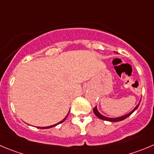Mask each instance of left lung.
I'll use <instances>...</instances> for the list:
<instances>
[{
  "mask_svg": "<svg viewBox=\"0 0 154 154\" xmlns=\"http://www.w3.org/2000/svg\"><path fill=\"white\" fill-rule=\"evenodd\" d=\"M139 105H140V103H139V104L137 105V106H136V107L134 108V109L132 110V111L130 113H128V114L125 115V116H122V117H118V118H107V117H106V116H103V115H101L100 112H99L98 110H97V106H95L94 109H93V112H94V114L96 115V116H97V117L99 118V119H102V120L109 121V122H119V121H122V120H124V119H127L128 116H130L131 115L132 113L134 112L137 109V108H138Z\"/></svg>",
  "mask_w": 154,
  "mask_h": 154,
  "instance_id": "8db88e82",
  "label": "left lung"
}]
</instances>
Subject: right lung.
Returning <instances> with one entry per match:
<instances>
[{
  "mask_svg": "<svg viewBox=\"0 0 154 154\" xmlns=\"http://www.w3.org/2000/svg\"><path fill=\"white\" fill-rule=\"evenodd\" d=\"M67 116H68V115H67ZM67 116H66L65 118H64V119H63L62 121H61V122H58L57 123V124H55V125H51V126H48V127H42V128H42V129H46V128H52V127H54V126H56V125H59V124H61V123H62V122H64V121L66 120V119H67Z\"/></svg>",
  "mask_w": 154,
  "mask_h": 154,
  "instance_id": "obj_1",
  "label": "right lung"
}]
</instances>
